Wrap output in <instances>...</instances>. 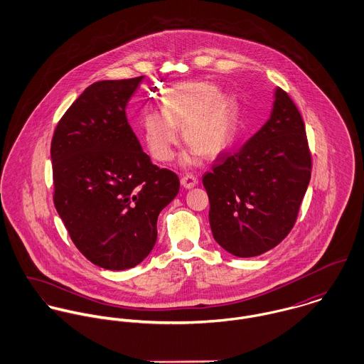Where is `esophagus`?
I'll return each instance as SVG.
<instances>
[{
    "mask_svg": "<svg viewBox=\"0 0 364 364\" xmlns=\"http://www.w3.org/2000/svg\"><path fill=\"white\" fill-rule=\"evenodd\" d=\"M181 185L183 188H186V189H191V188L198 185V178L195 175H192V173H186L185 176L181 178Z\"/></svg>",
    "mask_w": 364,
    "mask_h": 364,
    "instance_id": "obj_1",
    "label": "esophagus"
}]
</instances>
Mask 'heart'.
Returning <instances> with one entry per match:
<instances>
[{
    "mask_svg": "<svg viewBox=\"0 0 364 364\" xmlns=\"http://www.w3.org/2000/svg\"><path fill=\"white\" fill-rule=\"evenodd\" d=\"M235 123L237 104L228 94L208 82H188L162 94L161 112H146L141 130L151 156L166 162L179 141L176 129H182L185 141L192 146L185 161L193 162L199 153L218 156L231 141Z\"/></svg>",
    "mask_w": 364,
    "mask_h": 364,
    "instance_id": "b5f03b06",
    "label": "heart"
}]
</instances>
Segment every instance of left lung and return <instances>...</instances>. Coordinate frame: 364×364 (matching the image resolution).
I'll use <instances>...</instances> for the list:
<instances>
[{"label": "left lung", "instance_id": "obj_1", "mask_svg": "<svg viewBox=\"0 0 364 364\" xmlns=\"http://www.w3.org/2000/svg\"><path fill=\"white\" fill-rule=\"evenodd\" d=\"M311 171L303 117L277 88L264 126L203 175L217 244L240 258L258 257L280 244L296 224Z\"/></svg>", "mask_w": 364, "mask_h": 364}]
</instances>
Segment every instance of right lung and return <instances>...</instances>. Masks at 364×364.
<instances>
[{
	"label": "right lung",
	"instance_id": "obj_1",
	"mask_svg": "<svg viewBox=\"0 0 364 364\" xmlns=\"http://www.w3.org/2000/svg\"><path fill=\"white\" fill-rule=\"evenodd\" d=\"M141 77L90 85L53 133V202L70 238L94 264L134 267L154 248L156 220L179 192L175 172L154 165L126 105Z\"/></svg>",
	"mask_w": 364,
	"mask_h": 364
}]
</instances>
